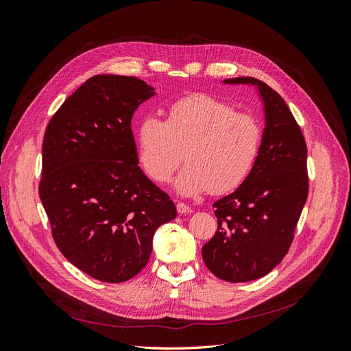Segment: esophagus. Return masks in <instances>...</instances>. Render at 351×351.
Listing matches in <instances>:
<instances>
[{
    "label": "esophagus",
    "instance_id": "obj_1",
    "mask_svg": "<svg viewBox=\"0 0 351 351\" xmlns=\"http://www.w3.org/2000/svg\"><path fill=\"white\" fill-rule=\"evenodd\" d=\"M177 212H178V214H182V215H186V214H190V212H192V208H189L186 204H183V202H178Z\"/></svg>",
    "mask_w": 351,
    "mask_h": 351
}]
</instances>
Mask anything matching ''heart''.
Here are the masks:
<instances>
[{"label": "heart", "mask_w": 351, "mask_h": 351, "mask_svg": "<svg viewBox=\"0 0 351 351\" xmlns=\"http://www.w3.org/2000/svg\"><path fill=\"white\" fill-rule=\"evenodd\" d=\"M261 145L262 125L253 115L208 93L177 99L167 121L146 115L137 129L139 164L156 183L171 180L186 147L187 165L176 180L183 196L237 189L250 174Z\"/></svg>", "instance_id": "b5f03b06"}]
</instances>
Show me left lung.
I'll use <instances>...</instances> for the list:
<instances>
[{
  "mask_svg": "<svg viewBox=\"0 0 351 351\" xmlns=\"http://www.w3.org/2000/svg\"><path fill=\"white\" fill-rule=\"evenodd\" d=\"M252 84L265 111L259 156L236 192L214 204L218 228L204 247L208 269L228 282L269 274L289 252L307 199V147L285 101L254 77L226 79Z\"/></svg>",
  "mask_w": 351,
  "mask_h": 351,
  "instance_id": "1",
  "label": "left lung"
}]
</instances>
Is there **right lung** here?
<instances>
[{"label":"right lung","mask_w":351,"mask_h":351,"mask_svg":"<svg viewBox=\"0 0 351 351\" xmlns=\"http://www.w3.org/2000/svg\"><path fill=\"white\" fill-rule=\"evenodd\" d=\"M155 89L98 74L52 115L42 145L39 197L60 252L104 282H124L149 261L159 226L177 217L139 164L132 119Z\"/></svg>","instance_id":"obj_1"}]
</instances>
